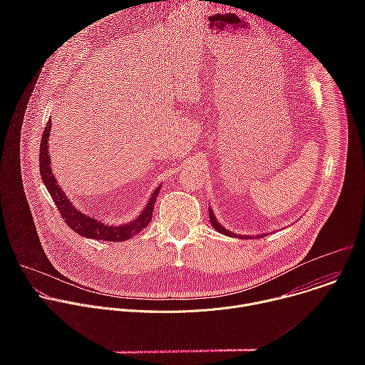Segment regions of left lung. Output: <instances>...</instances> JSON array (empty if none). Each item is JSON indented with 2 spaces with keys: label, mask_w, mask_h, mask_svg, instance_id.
Returning <instances> with one entry per match:
<instances>
[{
  "label": "left lung",
  "mask_w": 365,
  "mask_h": 365,
  "mask_svg": "<svg viewBox=\"0 0 365 365\" xmlns=\"http://www.w3.org/2000/svg\"><path fill=\"white\" fill-rule=\"evenodd\" d=\"M210 220H211V224L214 225V228H215L217 231H220L221 234H225V235H230V237H240V238H247L245 235H237V234H234V232H231V231L225 230L224 227H221V224H218L217 218L214 217V212H212L211 207H210ZM255 237H262V235H255ZM248 238H250V235H248Z\"/></svg>",
  "instance_id": "8db88e82"
}]
</instances>
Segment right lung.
<instances>
[{
    "label": "right lung",
    "mask_w": 365,
    "mask_h": 365,
    "mask_svg": "<svg viewBox=\"0 0 365 365\" xmlns=\"http://www.w3.org/2000/svg\"><path fill=\"white\" fill-rule=\"evenodd\" d=\"M50 127L51 121L48 120L46 124V128L43 131L41 143H40V151H38V162H40V175L41 180L46 185V189L48 190L51 199H53L55 205L58 206V211L61 212L63 221L79 235L93 240H102V241H125L130 240L133 235H137L141 230H144L148 222L151 221V215L154 211L155 197H158L160 192V186L154 189L153 195L150 196L148 202L143 207L140 215H137L134 220L121 222V224H110L102 220H98L96 217H91L88 214H83L82 211L76 210L71 199L65 195L61 185H58L56 178L51 173L50 166V155H48V135H50Z\"/></svg>",
    "instance_id": "add662e5"
}]
</instances>
